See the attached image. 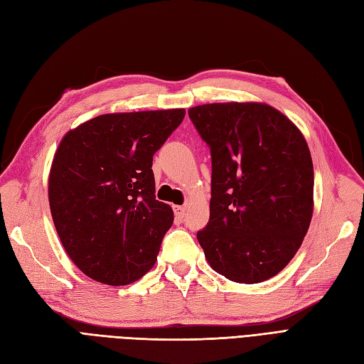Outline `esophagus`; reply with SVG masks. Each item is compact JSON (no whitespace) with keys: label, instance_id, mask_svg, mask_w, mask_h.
Instances as JSON below:
<instances>
[{"label":"esophagus","instance_id":"esophagus-1","mask_svg":"<svg viewBox=\"0 0 364 364\" xmlns=\"http://www.w3.org/2000/svg\"><path fill=\"white\" fill-rule=\"evenodd\" d=\"M173 211H174V217L178 220H182L185 215V206H173Z\"/></svg>","mask_w":364,"mask_h":364}]
</instances>
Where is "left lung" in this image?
Here are the masks:
<instances>
[{
    "instance_id": "obj_1",
    "label": "left lung",
    "mask_w": 364,
    "mask_h": 364,
    "mask_svg": "<svg viewBox=\"0 0 364 364\" xmlns=\"http://www.w3.org/2000/svg\"><path fill=\"white\" fill-rule=\"evenodd\" d=\"M188 115L211 150L209 222L197 232L209 266L234 282L266 281L291 261L311 222L306 141L262 103L202 105Z\"/></svg>"
}]
</instances>
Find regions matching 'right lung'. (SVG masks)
<instances>
[{"mask_svg": "<svg viewBox=\"0 0 364 364\" xmlns=\"http://www.w3.org/2000/svg\"><path fill=\"white\" fill-rule=\"evenodd\" d=\"M183 117L185 109L106 114L63 136L48 199L62 245L86 277L124 285L156 262L173 209L156 200L153 155Z\"/></svg>", "mask_w": 364, "mask_h": 364, "instance_id": "obj_1", "label": "right lung"}]
</instances>
